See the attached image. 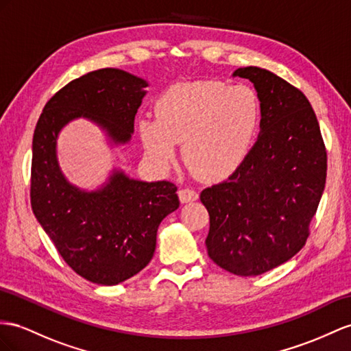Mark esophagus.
<instances>
[{
    "label": "esophagus",
    "instance_id": "esophagus-1",
    "mask_svg": "<svg viewBox=\"0 0 351 351\" xmlns=\"http://www.w3.org/2000/svg\"><path fill=\"white\" fill-rule=\"evenodd\" d=\"M178 195H179V200H181V203H190V202H195L197 199H199V194L193 190H188V188L179 190Z\"/></svg>",
    "mask_w": 351,
    "mask_h": 351
}]
</instances>
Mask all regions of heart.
<instances>
[{
	"label": "heart",
	"instance_id": "1",
	"mask_svg": "<svg viewBox=\"0 0 351 351\" xmlns=\"http://www.w3.org/2000/svg\"><path fill=\"white\" fill-rule=\"evenodd\" d=\"M263 108L245 84L197 82L167 88L156 104V120L139 121L148 157L167 169L182 143L184 158L206 181L228 176L254 147Z\"/></svg>",
	"mask_w": 351,
	"mask_h": 351
}]
</instances>
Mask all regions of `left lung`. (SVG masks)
<instances>
[{"instance_id": "obj_1", "label": "left lung", "mask_w": 351, "mask_h": 351, "mask_svg": "<svg viewBox=\"0 0 351 351\" xmlns=\"http://www.w3.org/2000/svg\"><path fill=\"white\" fill-rule=\"evenodd\" d=\"M232 77L254 83L263 108L258 141L232 175L202 191L210 218L212 261L237 276H259L298 254L326 182V148L308 99L258 66Z\"/></svg>"}]
</instances>
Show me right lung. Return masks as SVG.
<instances>
[{
    "instance_id": "add662e5",
    "label": "right lung",
    "mask_w": 351,
    "mask_h": 351,
    "mask_svg": "<svg viewBox=\"0 0 351 351\" xmlns=\"http://www.w3.org/2000/svg\"><path fill=\"white\" fill-rule=\"evenodd\" d=\"M148 83L117 68L92 71L46 104L32 139L31 206L64 261L86 280L112 286L138 274L156 250L157 230L179 208L176 185L112 170L97 190L71 184L58 161V136L75 119L101 128L112 145L132 138Z\"/></svg>"
}]
</instances>
